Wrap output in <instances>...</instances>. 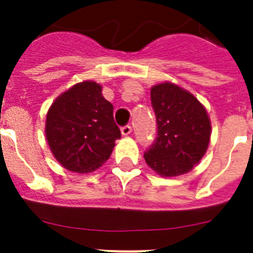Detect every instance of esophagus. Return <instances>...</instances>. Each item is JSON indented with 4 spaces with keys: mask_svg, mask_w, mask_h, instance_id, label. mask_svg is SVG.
<instances>
[{
    "mask_svg": "<svg viewBox=\"0 0 253 253\" xmlns=\"http://www.w3.org/2000/svg\"><path fill=\"white\" fill-rule=\"evenodd\" d=\"M131 133V126L130 125H125L122 128V134L123 135H129Z\"/></svg>",
    "mask_w": 253,
    "mask_h": 253,
    "instance_id": "obj_1",
    "label": "esophagus"
}]
</instances>
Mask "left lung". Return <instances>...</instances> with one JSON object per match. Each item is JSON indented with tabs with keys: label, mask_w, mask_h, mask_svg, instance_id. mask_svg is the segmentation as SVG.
I'll return each instance as SVG.
<instances>
[{
	"label": "left lung",
	"mask_w": 253,
	"mask_h": 253,
	"mask_svg": "<svg viewBox=\"0 0 253 253\" xmlns=\"http://www.w3.org/2000/svg\"><path fill=\"white\" fill-rule=\"evenodd\" d=\"M158 137L145 152L147 166L162 177L190 172L207 152L211 120L194 94L172 83L151 87Z\"/></svg>",
	"instance_id": "1"
}]
</instances>
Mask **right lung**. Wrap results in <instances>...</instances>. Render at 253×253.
<instances>
[{
	"instance_id": "add662e5",
	"label": "right lung",
	"mask_w": 253,
	"mask_h": 253,
	"mask_svg": "<svg viewBox=\"0 0 253 253\" xmlns=\"http://www.w3.org/2000/svg\"><path fill=\"white\" fill-rule=\"evenodd\" d=\"M45 134L59 164L81 174L107 162L115 141L122 137L114 106L94 81L79 83L56 97L47 111Z\"/></svg>"
}]
</instances>
